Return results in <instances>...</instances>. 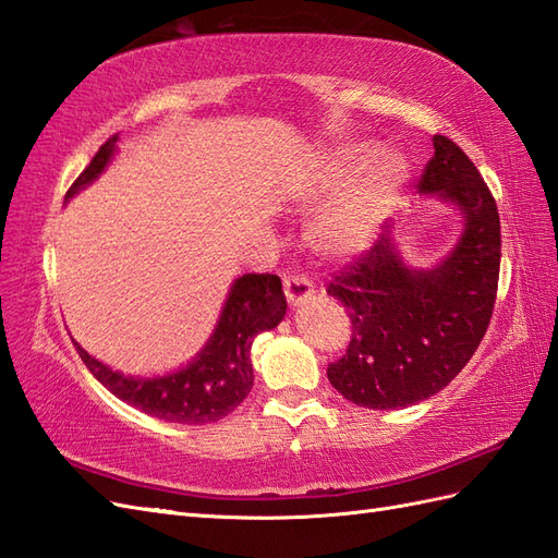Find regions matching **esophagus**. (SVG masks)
<instances>
[{
	"label": "esophagus",
	"instance_id": "34e87169",
	"mask_svg": "<svg viewBox=\"0 0 558 558\" xmlns=\"http://www.w3.org/2000/svg\"><path fill=\"white\" fill-rule=\"evenodd\" d=\"M282 288H284V296H288L290 306H302L313 294H316V290H313V282L304 276H284Z\"/></svg>",
	"mask_w": 558,
	"mask_h": 558
}]
</instances>
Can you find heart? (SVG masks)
Returning a JSON list of instances; mask_svg holds the SVG:
<instances>
[{"mask_svg":"<svg viewBox=\"0 0 558 558\" xmlns=\"http://www.w3.org/2000/svg\"><path fill=\"white\" fill-rule=\"evenodd\" d=\"M369 153L367 143H349L337 148L323 169V189L341 183L308 228L311 245L327 259L349 262L373 247L408 181L401 155Z\"/></svg>","mask_w":558,"mask_h":558,"instance_id":"b5f03b06","label":"heart"}]
</instances>
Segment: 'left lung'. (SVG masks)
<instances>
[{
    "label": "left lung",
    "instance_id": "left-lung-1",
    "mask_svg": "<svg viewBox=\"0 0 558 558\" xmlns=\"http://www.w3.org/2000/svg\"><path fill=\"white\" fill-rule=\"evenodd\" d=\"M417 189L462 214V235L446 259L408 266L387 231L327 284L353 327L327 379L369 410H401L446 389L478 349L495 308L502 238L478 169L454 141L436 134Z\"/></svg>",
    "mask_w": 558,
    "mask_h": 558
}]
</instances>
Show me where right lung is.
<instances>
[{
  "instance_id": "add662e5",
  "label": "right lung",
  "mask_w": 558,
  "mask_h": 558,
  "mask_svg": "<svg viewBox=\"0 0 558 558\" xmlns=\"http://www.w3.org/2000/svg\"><path fill=\"white\" fill-rule=\"evenodd\" d=\"M116 150L118 136H110L98 148L89 167L70 185L65 203L98 179ZM284 311H288V302H284L282 282L278 276H240L233 282L231 292H228L219 323L207 339L205 349L179 373L153 379L116 373V369H110L84 351L77 341L75 347L84 365L89 367V373L110 393H116L120 401L165 422L209 424L233 412L252 391V341L259 332L274 330L284 318Z\"/></svg>"
}]
</instances>
